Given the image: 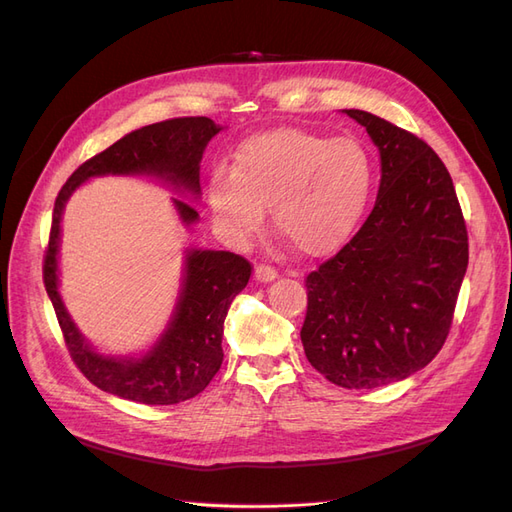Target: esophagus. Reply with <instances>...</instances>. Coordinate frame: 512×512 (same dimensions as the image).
I'll return each instance as SVG.
<instances>
[{"label":"esophagus","mask_w":512,"mask_h":512,"mask_svg":"<svg viewBox=\"0 0 512 512\" xmlns=\"http://www.w3.org/2000/svg\"><path fill=\"white\" fill-rule=\"evenodd\" d=\"M277 275H280V273H277V271H275L273 267H269V265H258L256 271H254V277H256L258 282H273Z\"/></svg>","instance_id":"34e87169"}]
</instances>
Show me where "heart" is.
<instances>
[{
    "instance_id": "obj_1",
    "label": "heart",
    "mask_w": 512,
    "mask_h": 512,
    "mask_svg": "<svg viewBox=\"0 0 512 512\" xmlns=\"http://www.w3.org/2000/svg\"><path fill=\"white\" fill-rule=\"evenodd\" d=\"M374 168L354 138L280 128L239 145L230 173L215 170L207 200L235 241L258 235L271 207L275 230L305 256L342 247L367 207Z\"/></svg>"
}]
</instances>
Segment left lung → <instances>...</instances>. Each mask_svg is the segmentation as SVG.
Masks as SVG:
<instances>
[{
  "instance_id": "obj_1",
  "label": "left lung",
  "mask_w": 512,
  "mask_h": 512,
  "mask_svg": "<svg viewBox=\"0 0 512 512\" xmlns=\"http://www.w3.org/2000/svg\"><path fill=\"white\" fill-rule=\"evenodd\" d=\"M380 151L376 205L359 232L307 275V361L344 389H376L431 363L451 331L468 230L451 175L425 141L344 111Z\"/></svg>"
}]
</instances>
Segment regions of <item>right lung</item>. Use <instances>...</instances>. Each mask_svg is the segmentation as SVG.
<instances>
[{
	"instance_id": "1",
	"label": "right lung",
	"mask_w": 512,
	"mask_h": 512,
	"mask_svg": "<svg viewBox=\"0 0 512 512\" xmlns=\"http://www.w3.org/2000/svg\"><path fill=\"white\" fill-rule=\"evenodd\" d=\"M220 130L209 117H177L134 130L76 168L55 198L42 262L44 288L74 365L106 393L147 406H170L205 391L224 359L222 335L228 307L250 282L252 265L232 252L190 250L185 256L181 297L160 342L143 359L102 356L74 327L57 292L61 213L83 181L102 175H153L198 194L203 151ZM175 207L185 224L198 220L196 209L185 200L175 198Z\"/></svg>"
}]
</instances>
